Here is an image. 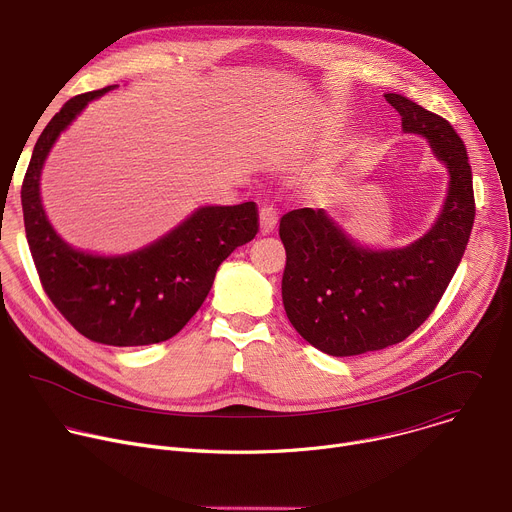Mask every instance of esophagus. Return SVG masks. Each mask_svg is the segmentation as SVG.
<instances>
[{"mask_svg": "<svg viewBox=\"0 0 512 512\" xmlns=\"http://www.w3.org/2000/svg\"><path fill=\"white\" fill-rule=\"evenodd\" d=\"M277 225V212L273 206H261L259 208V227H261V235H269L273 233Z\"/></svg>", "mask_w": 512, "mask_h": 512, "instance_id": "esophagus-1", "label": "esophagus"}]
</instances>
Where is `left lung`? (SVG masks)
I'll list each match as a JSON object with an SVG mask.
<instances>
[{
	"instance_id": "obj_1",
	"label": "left lung",
	"mask_w": 512,
	"mask_h": 512,
	"mask_svg": "<svg viewBox=\"0 0 512 512\" xmlns=\"http://www.w3.org/2000/svg\"><path fill=\"white\" fill-rule=\"evenodd\" d=\"M407 133L427 137L450 170L444 210L427 235L405 249L354 245L324 210L281 216L285 247L281 298L304 340L332 356H354L403 342L440 304L474 225L476 202L466 145L444 117L389 93Z\"/></svg>"
}]
</instances>
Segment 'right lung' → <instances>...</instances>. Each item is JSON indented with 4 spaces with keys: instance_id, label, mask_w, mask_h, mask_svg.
<instances>
[{
    "instance_id": "right-lung-1",
    "label": "right lung",
    "mask_w": 512,
    "mask_h": 512,
    "mask_svg": "<svg viewBox=\"0 0 512 512\" xmlns=\"http://www.w3.org/2000/svg\"><path fill=\"white\" fill-rule=\"evenodd\" d=\"M117 85L72 97L40 133L22 182L24 227L40 283L54 308L85 338L143 346L176 336L198 312L218 265L259 231L255 202L204 206L139 251L101 257L68 247L40 202V172L52 143L89 101Z\"/></svg>"
}]
</instances>
